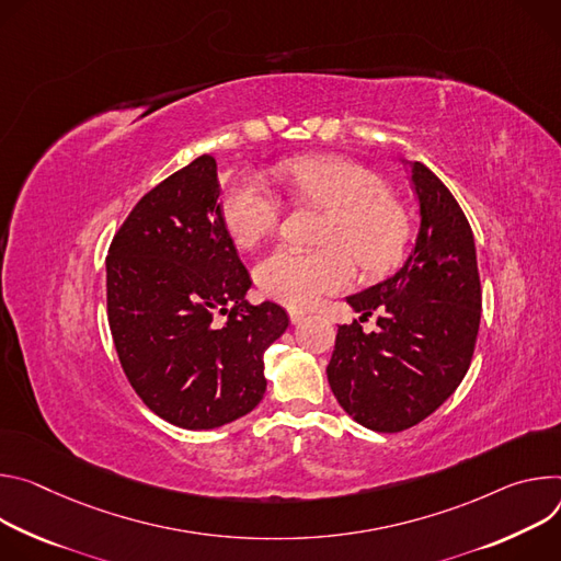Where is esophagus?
I'll list each match as a JSON object with an SVG mask.
<instances>
[{"mask_svg":"<svg viewBox=\"0 0 561 561\" xmlns=\"http://www.w3.org/2000/svg\"><path fill=\"white\" fill-rule=\"evenodd\" d=\"M305 312H300V309H289V321L294 323V325H298V323H302L305 321Z\"/></svg>","mask_w":561,"mask_h":561,"instance_id":"obj_1","label":"esophagus"}]
</instances>
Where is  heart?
Instances as JSON below:
<instances>
[{"instance_id": "b5f03b06", "label": "heart", "mask_w": 561, "mask_h": 561, "mask_svg": "<svg viewBox=\"0 0 561 561\" xmlns=\"http://www.w3.org/2000/svg\"><path fill=\"white\" fill-rule=\"evenodd\" d=\"M276 180L305 205L328 209L317 252L278 247L256 265L259 287L287 307H309L343 289L360 270L379 274L405 252L408 214L375 171L341 156H300L276 167ZM222 222L240 247H254L280 222V201L265 178H236L222 201ZM351 253L347 255L346 252Z\"/></svg>"}]
</instances>
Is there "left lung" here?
Instances as JSON below:
<instances>
[{
  "label": "left lung",
  "instance_id": "8db88e82",
  "mask_svg": "<svg viewBox=\"0 0 561 561\" xmlns=\"http://www.w3.org/2000/svg\"><path fill=\"white\" fill-rule=\"evenodd\" d=\"M419 231L405 263L386 280L345 298L360 321L379 312L377 332L339 325L328 365L341 408L363 427L401 432L437 410L472 360L481 283L474 236L448 186L408 160Z\"/></svg>",
  "mask_w": 561,
  "mask_h": 561
}]
</instances>
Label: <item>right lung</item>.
<instances>
[{"label":"right lung","mask_w":561,"mask_h":561,"mask_svg":"<svg viewBox=\"0 0 561 561\" xmlns=\"http://www.w3.org/2000/svg\"><path fill=\"white\" fill-rule=\"evenodd\" d=\"M211 156L142 196L106 256V309L124 375L160 419L214 430L252 412L265 390V350L289 325L252 287L222 222Z\"/></svg>","instance_id":"1"}]
</instances>
